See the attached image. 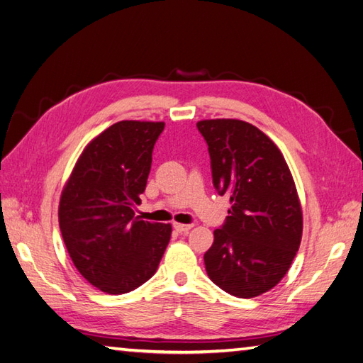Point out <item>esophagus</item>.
Masks as SVG:
<instances>
[{
	"mask_svg": "<svg viewBox=\"0 0 363 363\" xmlns=\"http://www.w3.org/2000/svg\"><path fill=\"white\" fill-rule=\"evenodd\" d=\"M173 227H174V230L176 232H179V233H187L191 227H193V224H179V223H174L173 224Z\"/></svg>",
	"mask_w": 363,
	"mask_h": 363,
	"instance_id": "obj_1",
	"label": "esophagus"
}]
</instances>
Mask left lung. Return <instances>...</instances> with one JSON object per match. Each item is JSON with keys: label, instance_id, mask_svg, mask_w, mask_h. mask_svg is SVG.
<instances>
[{"label": "left lung", "instance_id": "1", "mask_svg": "<svg viewBox=\"0 0 363 363\" xmlns=\"http://www.w3.org/2000/svg\"><path fill=\"white\" fill-rule=\"evenodd\" d=\"M208 145L213 187L230 196L204 263L210 280L238 298L272 289L300 247L301 207L281 151L263 131L237 119L196 123Z\"/></svg>", "mask_w": 363, "mask_h": 363}]
</instances>
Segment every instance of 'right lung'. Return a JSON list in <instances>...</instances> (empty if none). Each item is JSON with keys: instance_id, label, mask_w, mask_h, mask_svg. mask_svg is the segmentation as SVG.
Segmentation results:
<instances>
[{"instance_id": "add662e5", "label": "right lung", "mask_w": 363, "mask_h": 363, "mask_svg": "<svg viewBox=\"0 0 363 363\" xmlns=\"http://www.w3.org/2000/svg\"><path fill=\"white\" fill-rule=\"evenodd\" d=\"M164 126L111 125L83 150L62 193L58 223L67 254L92 286L113 296L148 281L170 241V224L142 221L133 210Z\"/></svg>"}]
</instances>
